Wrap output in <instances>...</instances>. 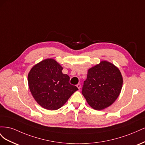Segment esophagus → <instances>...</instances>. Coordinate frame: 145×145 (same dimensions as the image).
Wrapping results in <instances>:
<instances>
[{"instance_id": "esophagus-1", "label": "esophagus", "mask_w": 145, "mask_h": 145, "mask_svg": "<svg viewBox=\"0 0 145 145\" xmlns=\"http://www.w3.org/2000/svg\"><path fill=\"white\" fill-rule=\"evenodd\" d=\"M77 87L78 88V89H80V88H81V85H80V83H78V84L77 85Z\"/></svg>"}]
</instances>
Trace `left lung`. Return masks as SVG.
I'll list each match as a JSON object with an SVG mask.
<instances>
[{"mask_svg": "<svg viewBox=\"0 0 145 145\" xmlns=\"http://www.w3.org/2000/svg\"><path fill=\"white\" fill-rule=\"evenodd\" d=\"M122 84L119 69L113 64L102 61L88 70L82 93L92 108L101 110L115 102L120 93Z\"/></svg>", "mask_w": 145, "mask_h": 145, "instance_id": "left-lung-1", "label": "left lung"}]
</instances>
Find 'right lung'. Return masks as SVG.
Instances as JSON below:
<instances>
[{
  "label": "right lung",
  "mask_w": 145,
  "mask_h": 145,
  "mask_svg": "<svg viewBox=\"0 0 145 145\" xmlns=\"http://www.w3.org/2000/svg\"><path fill=\"white\" fill-rule=\"evenodd\" d=\"M63 68L52 59L36 65L28 74V85L36 102L48 110L62 107L77 87L69 83V77L62 73Z\"/></svg>",
  "instance_id": "obj_1"
}]
</instances>
